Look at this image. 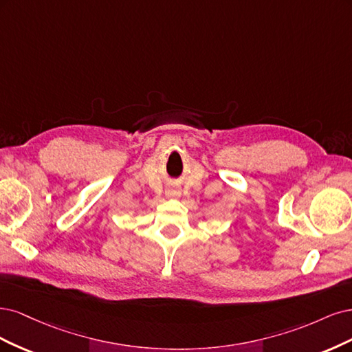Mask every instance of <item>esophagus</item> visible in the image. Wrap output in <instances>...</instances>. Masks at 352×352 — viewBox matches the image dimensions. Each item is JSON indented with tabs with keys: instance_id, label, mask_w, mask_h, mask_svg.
Wrapping results in <instances>:
<instances>
[{
	"instance_id": "obj_1",
	"label": "esophagus",
	"mask_w": 352,
	"mask_h": 352,
	"mask_svg": "<svg viewBox=\"0 0 352 352\" xmlns=\"http://www.w3.org/2000/svg\"><path fill=\"white\" fill-rule=\"evenodd\" d=\"M168 192H169V195H178V191H177V190H169Z\"/></svg>"
}]
</instances>
